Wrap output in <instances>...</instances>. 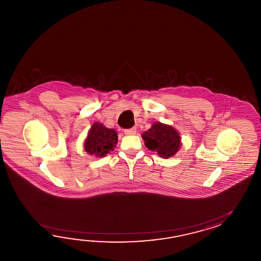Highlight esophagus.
<instances>
[{"label":"esophagus","instance_id":"esophagus-1","mask_svg":"<svg viewBox=\"0 0 261 261\" xmlns=\"http://www.w3.org/2000/svg\"><path fill=\"white\" fill-rule=\"evenodd\" d=\"M124 133L126 135H135L136 134V128H128V129H125Z\"/></svg>","mask_w":261,"mask_h":261}]
</instances>
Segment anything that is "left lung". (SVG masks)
Listing matches in <instances>:
<instances>
[{
	"instance_id": "8db88e82",
	"label": "left lung",
	"mask_w": 261,
	"mask_h": 261,
	"mask_svg": "<svg viewBox=\"0 0 261 261\" xmlns=\"http://www.w3.org/2000/svg\"><path fill=\"white\" fill-rule=\"evenodd\" d=\"M142 138L148 149L163 159L173 156L182 145L177 129L161 122L153 123L148 130L143 133Z\"/></svg>"
}]
</instances>
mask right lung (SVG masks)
<instances>
[{"label":"right lung","instance_id":"obj_1","mask_svg":"<svg viewBox=\"0 0 261 261\" xmlns=\"http://www.w3.org/2000/svg\"><path fill=\"white\" fill-rule=\"evenodd\" d=\"M117 144V133L114 128H106L102 123L95 122L84 142V149L89 155L102 158L114 151Z\"/></svg>","mask_w":261,"mask_h":261}]
</instances>
